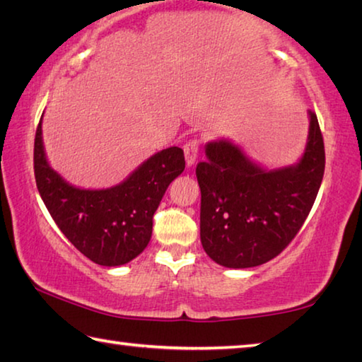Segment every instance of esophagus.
Here are the masks:
<instances>
[{
	"label": "esophagus",
	"mask_w": 362,
	"mask_h": 362,
	"mask_svg": "<svg viewBox=\"0 0 362 362\" xmlns=\"http://www.w3.org/2000/svg\"><path fill=\"white\" fill-rule=\"evenodd\" d=\"M198 151H199V140H188V142L183 145V153H185V161H187V168H192L196 158H198Z\"/></svg>",
	"instance_id": "obj_1"
}]
</instances>
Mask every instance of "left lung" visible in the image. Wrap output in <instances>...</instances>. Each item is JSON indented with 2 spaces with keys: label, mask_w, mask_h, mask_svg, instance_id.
I'll return each instance as SVG.
<instances>
[{
  "label": "left lung",
  "mask_w": 362,
  "mask_h": 362,
  "mask_svg": "<svg viewBox=\"0 0 362 362\" xmlns=\"http://www.w3.org/2000/svg\"><path fill=\"white\" fill-rule=\"evenodd\" d=\"M298 163L265 169L241 146L220 139L206 144L196 166L201 188V244L226 268H252L283 252L308 217L320 192L326 153L316 113L310 110Z\"/></svg>",
  "instance_id": "1"
}]
</instances>
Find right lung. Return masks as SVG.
<instances>
[{"instance_id": "1", "label": "right lung", "mask_w": 362, "mask_h": 362, "mask_svg": "<svg viewBox=\"0 0 362 362\" xmlns=\"http://www.w3.org/2000/svg\"><path fill=\"white\" fill-rule=\"evenodd\" d=\"M41 121L35 136V179L49 214L79 252L102 267L131 262L148 246L153 216L175 177L185 169L179 146L144 161L124 182L112 188L71 185L49 166Z\"/></svg>"}]
</instances>
